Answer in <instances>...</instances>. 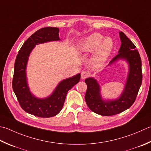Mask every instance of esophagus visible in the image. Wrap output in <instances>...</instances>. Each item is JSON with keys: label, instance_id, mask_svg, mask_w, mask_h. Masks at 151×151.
Wrapping results in <instances>:
<instances>
[{"label": "esophagus", "instance_id": "1", "mask_svg": "<svg viewBox=\"0 0 151 151\" xmlns=\"http://www.w3.org/2000/svg\"><path fill=\"white\" fill-rule=\"evenodd\" d=\"M88 73L87 71H85V70H82V71L81 72V78L82 79H84L87 77V76H88Z\"/></svg>", "mask_w": 151, "mask_h": 151}]
</instances>
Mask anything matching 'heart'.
<instances>
[{
  "mask_svg": "<svg viewBox=\"0 0 151 151\" xmlns=\"http://www.w3.org/2000/svg\"><path fill=\"white\" fill-rule=\"evenodd\" d=\"M77 48L81 52H92L90 63L93 66L101 67L107 60L114 48L113 40L99 32H93L84 37L79 42Z\"/></svg>",
  "mask_w": 151,
  "mask_h": 151,
  "instance_id": "heart-1",
  "label": "heart"
}]
</instances>
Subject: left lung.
Here are the masks:
<instances>
[{
    "mask_svg": "<svg viewBox=\"0 0 151 151\" xmlns=\"http://www.w3.org/2000/svg\"><path fill=\"white\" fill-rule=\"evenodd\" d=\"M119 35L121 46L119 54L107 67L119 61H125L128 64V75L120 96L114 99H103L98 81L93 77L85 79V83L87 84L86 103L91 111L102 116H112L130 107L135 101L142 82L141 60L138 50L123 32H120Z\"/></svg>",
    "mask_w": 151,
    "mask_h": 151,
    "instance_id": "8db88e82",
    "label": "left lung"
}]
</instances>
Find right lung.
Returning <instances> with one entry per match:
<instances>
[{
    "label": "right lung",
    "mask_w": 151,
    "mask_h": 151,
    "mask_svg": "<svg viewBox=\"0 0 151 151\" xmlns=\"http://www.w3.org/2000/svg\"><path fill=\"white\" fill-rule=\"evenodd\" d=\"M60 40L58 28L48 27L40 29L25 41L17 55L14 64L13 90L22 108L34 116L49 118L60 113L68 91L80 81L81 73L62 80L50 95L42 98L37 97L31 91L27 76V66L32 50L38 44Z\"/></svg>",
    "instance_id": "right-lung-1"
}]
</instances>
